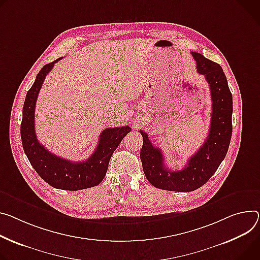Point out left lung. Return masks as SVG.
Listing matches in <instances>:
<instances>
[{
  "label": "left lung",
  "instance_id": "obj_1",
  "mask_svg": "<svg viewBox=\"0 0 260 260\" xmlns=\"http://www.w3.org/2000/svg\"><path fill=\"white\" fill-rule=\"evenodd\" d=\"M197 63V72L209 85L212 102L208 136L203 145L192 155L183 169L171 171L164 162L161 150L150 143L148 135L140 131L143 146L140 152L143 171L148 181L161 190L192 192L202 186L225 158L232 135V94L222 67L203 55L191 53Z\"/></svg>",
  "mask_w": 260,
  "mask_h": 260
}]
</instances>
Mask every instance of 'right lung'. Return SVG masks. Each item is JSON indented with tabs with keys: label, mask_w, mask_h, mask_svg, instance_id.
I'll list each match as a JSON object with an SVG mask.
<instances>
[{
	"label": "right lung",
	"mask_w": 260,
	"mask_h": 260,
	"mask_svg": "<svg viewBox=\"0 0 260 260\" xmlns=\"http://www.w3.org/2000/svg\"><path fill=\"white\" fill-rule=\"evenodd\" d=\"M61 58L44 65L34 84L28 91L22 108L20 136L25 151L32 167L50 185L60 190L78 191L95 186L102 182L108 170L110 158L122 139L131 132L129 126L109 127L101 133L99 145L86 160L74 162L57 156L42 146L35 134V106L42 83L55 63Z\"/></svg>",
	"instance_id": "obj_1"
}]
</instances>
